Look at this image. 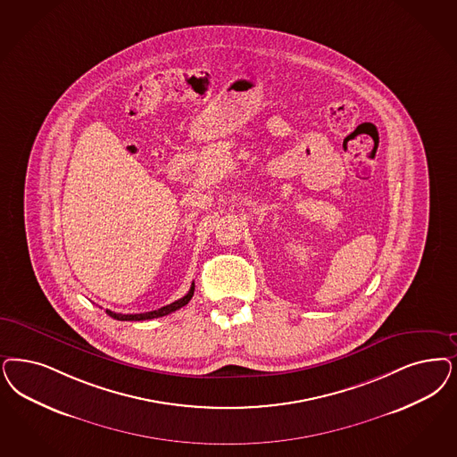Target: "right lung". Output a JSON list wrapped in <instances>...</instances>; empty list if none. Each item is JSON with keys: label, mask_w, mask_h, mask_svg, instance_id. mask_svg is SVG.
<instances>
[{"label": "right lung", "mask_w": 457, "mask_h": 457, "mask_svg": "<svg viewBox=\"0 0 457 457\" xmlns=\"http://www.w3.org/2000/svg\"><path fill=\"white\" fill-rule=\"evenodd\" d=\"M194 288H195V285H190L189 292H187L182 299L175 300L172 303H169V305H165V307H162V309H158V311L143 312V314H118V312L106 311V314L111 315V317H112V319H116V320H146V319L163 317V315L172 314L175 311H179L180 307L187 305V303H189V300L192 299V295H194Z\"/></svg>", "instance_id": "obj_1"}]
</instances>
